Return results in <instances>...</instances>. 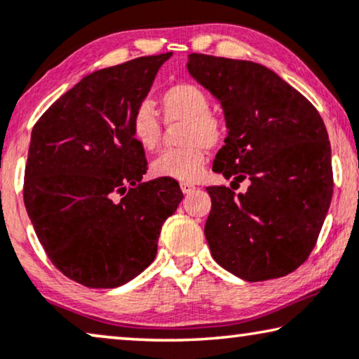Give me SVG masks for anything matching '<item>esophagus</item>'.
<instances>
[{
    "label": "esophagus",
    "mask_w": 359,
    "mask_h": 359,
    "mask_svg": "<svg viewBox=\"0 0 359 359\" xmlns=\"http://www.w3.org/2000/svg\"><path fill=\"white\" fill-rule=\"evenodd\" d=\"M180 188H181V191H183V194H189V192L196 191V186L192 183H181Z\"/></svg>",
    "instance_id": "esophagus-1"
}]
</instances>
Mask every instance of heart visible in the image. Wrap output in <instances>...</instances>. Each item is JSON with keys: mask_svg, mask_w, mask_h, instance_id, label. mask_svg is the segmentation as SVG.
I'll use <instances>...</instances> for the list:
<instances>
[{"mask_svg": "<svg viewBox=\"0 0 359 359\" xmlns=\"http://www.w3.org/2000/svg\"><path fill=\"white\" fill-rule=\"evenodd\" d=\"M162 113L168 124L183 123L180 141L184 145L158 155L150 165L157 178H170L191 183L204 173L207 147H214L223 139L225 124L222 118L209 110V95L191 82L171 86L160 98ZM131 134L144 150L152 152L162 139V123L149 102H144L131 116Z\"/></svg>", "mask_w": 359, "mask_h": 359, "instance_id": "1", "label": "heart"}]
</instances>
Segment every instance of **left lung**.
<instances>
[{"mask_svg": "<svg viewBox=\"0 0 359 359\" xmlns=\"http://www.w3.org/2000/svg\"><path fill=\"white\" fill-rule=\"evenodd\" d=\"M188 71L220 102L228 136L214 170L241 183L207 188L210 252L248 282L298 269L316 246L329 212L330 142L319 111L269 67L244 60L191 53Z\"/></svg>", "mask_w": 359, "mask_h": 359, "instance_id": "obj_1", "label": "left lung"}]
</instances>
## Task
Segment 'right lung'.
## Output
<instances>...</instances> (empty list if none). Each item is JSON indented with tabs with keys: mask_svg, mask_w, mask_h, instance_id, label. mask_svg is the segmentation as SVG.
I'll list each match as a JSON object with an SVG mask.
<instances>
[{
	"mask_svg": "<svg viewBox=\"0 0 359 359\" xmlns=\"http://www.w3.org/2000/svg\"><path fill=\"white\" fill-rule=\"evenodd\" d=\"M171 55L87 74L32 129L25 209L50 261L84 287H121L150 266L183 199L175 180L142 183L147 160L129 126Z\"/></svg>",
	"mask_w": 359,
	"mask_h": 359,
	"instance_id": "obj_1",
	"label": "right lung"
}]
</instances>
